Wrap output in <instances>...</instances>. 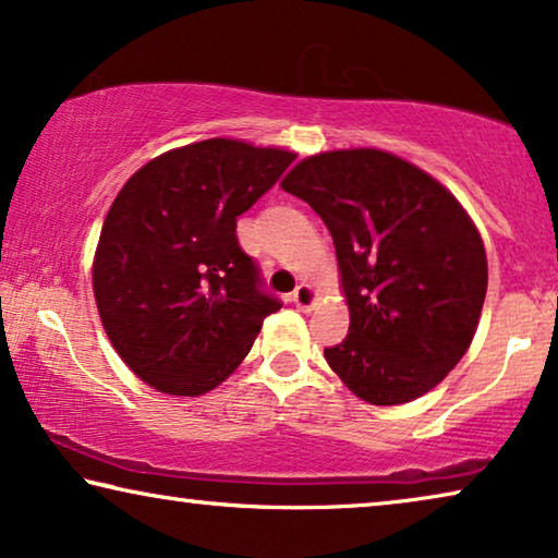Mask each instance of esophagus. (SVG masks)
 Returning <instances> with one entry per match:
<instances>
[{"instance_id": "34e87169", "label": "esophagus", "mask_w": 558, "mask_h": 558, "mask_svg": "<svg viewBox=\"0 0 558 558\" xmlns=\"http://www.w3.org/2000/svg\"><path fill=\"white\" fill-rule=\"evenodd\" d=\"M290 301L295 303V307H301V311H311V307L315 305V301H318V293L311 286H298L293 290V295H290Z\"/></svg>"}]
</instances>
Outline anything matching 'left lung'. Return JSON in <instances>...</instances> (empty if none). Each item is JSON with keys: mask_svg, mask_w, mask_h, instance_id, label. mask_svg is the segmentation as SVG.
I'll use <instances>...</instances> for the list:
<instances>
[{"mask_svg": "<svg viewBox=\"0 0 558 558\" xmlns=\"http://www.w3.org/2000/svg\"><path fill=\"white\" fill-rule=\"evenodd\" d=\"M332 235L351 326L326 348L338 378L373 405L436 388L469 351L484 307V240L448 190L384 149L305 157L280 182Z\"/></svg>", "mask_w": 558, "mask_h": 558, "instance_id": "8db88e82", "label": "left lung"}]
</instances>
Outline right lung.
Masks as SVG:
<instances>
[{"instance_id":"add662e5","label":"right lung","mask_w":558,"mask_h":558,"mask_svg":"<svg viewBox=\"0 0 558 558\" xmlns=\"http://www.w3.org/2000/svg\"><path fill=\"white\" fill-rule=\"evenodd\" d=\"M295 160L213 137L170 149L124 182L93 265L99 318L137 378L168 396L220 386L280 301L243 253L238 215Z\"/></svg>"}]
</instances>
